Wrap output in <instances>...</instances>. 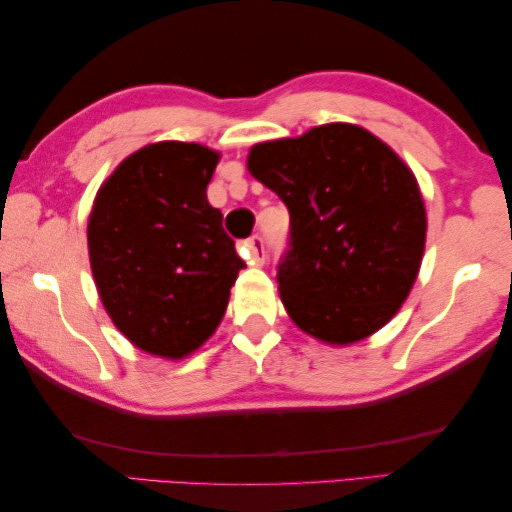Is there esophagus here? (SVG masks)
I'll list each match as a JSON object with an SVG mask.
<instances>
[{"label":"esophagus","mask_w":512,"mask_h":512,"mask_svg":"<svg viewBox=\"0 0 512 512\" xmlns=\"http://www.w3.org/2000/svg\"><path fill=\"white\" fill-rule=\"evenodd\" d=\"M245 249H247V261L251 265H263L265 261V240L261 236H251L249 240H245Z\"/></svg>","instance_id":"1"}]
</instances>
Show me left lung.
Masks as SVG:
<instances>
[{
	"mask_svg": "<svg viewBox=\"0 0 512 512\" xmlns=\"http://www.w3.org/2000/svg\"><path fill=\"white\" fill-rule=\"evenodd\" d=\"M247 167L288 206L276 281L292 322L329 345L388 324L413 288L426 240L406 163L363 127L333 122L254 145Z\"/></svg>",
	"mask_w": 512,
	"mask_h": 512,
	"instance_id": "1",
	"label": "left lung"
}]
</instances>
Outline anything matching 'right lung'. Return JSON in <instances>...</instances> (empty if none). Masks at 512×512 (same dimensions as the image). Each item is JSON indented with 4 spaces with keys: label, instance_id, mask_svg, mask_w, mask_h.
Here are the masks:
<instances>
[{
    "label": "right lung",
    "instance_id": "right-lung-1",
    "mask_svg": "<svg viewBox=\"0 0 512 512\" xmlns=\"http://www.w3.org/2000/svg\"><path fill=\"white\" fill-rule=\"evenodd\" d=\"M220 154L165 140L138 149L99 188L90 267L113 324L138 349L183 358L211 338L245 261L206 199Z\"/></svg>",
    "mask_w": 512,
    "mask_h": 512
}]
</instances>
